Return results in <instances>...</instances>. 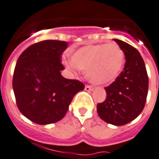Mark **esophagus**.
I'll list each match as a JSON object with an SVG mask.
<instances>
[{"instance_id": "34e87169", "label": "esophagus", "mask_w": 159, "mask_h": 159, "mask_svg": "<svg viewBox=\"0 0 159 159\" xmlns=\"http://www.w3.org/2000/svg\"><path fill=\"white\" fill-rule=\"evenodd\" d=\"M85 90H86V91H92L93 87L91 86H89V85H86V86H85Z\"/></svg>"}]
</instances>
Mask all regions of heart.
<instances>
[{"mask_svg":"<svg viewBox=\"0 0 159 159\" xmlns=\"http://www.w3.org/2000/svg\"><path fill=\"white\" fill-rule=\"evenodd\" d=\"M71 61L64 59L68 70L77 68L86 72L89 81L98 85L113 82L120 74L124 64V54L116 43L88 45L70 55Z\"/></svg>","mask_w":159,"mask_h":159,"instance_id":"obj_1","label":"heart"}]
</instances>
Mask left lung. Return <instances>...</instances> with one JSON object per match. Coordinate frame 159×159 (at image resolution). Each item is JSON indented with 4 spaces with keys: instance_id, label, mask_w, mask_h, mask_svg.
Masks as SVG:
<instances>
[{
    "instance_id": "left-lung-1",
    "label": "left lung",
    "mask_w": 159,
    "mask_h": 159,
    "mask_svg": "<svg viewBox=\"0 0 159 159\" xmlns=\"http://www.w3.org/2000/svg\"><path fill=\"white\" fill-rule=\"evenodd\" d=\"M113 40L124 53L126 63L115 82L104 88L107 98L97 104V113L104 122L122 126L136 118L144 109L149 78L140 52L126 42Z\"/></svg>"
}]
</instances>
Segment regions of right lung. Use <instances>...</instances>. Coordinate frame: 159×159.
Here are the masks:
<instances>
[{
	"mask_svg": "<svg viewBox=\"0 0 159 159\" xmlns=\"http://www.w3.org/2000/svg\"><path fill=\"white\" fill-rule=\"evenodd\" d=\"M66 42L46 40L26 49L17 60L13 90L22 114L41 125L55 123L65 116L73 96L84 90L78 80L61 75L60 62Z\"/></svg>",
	"mask_w": 159,
	"mask_h": 159,
	"instance_id": "add662e5",
	"label": "right lung"
}]
</instances>
